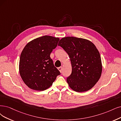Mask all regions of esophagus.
<instances>
[{
    "mask_svg": "<svg viewBox=\"0 0 121 121\" xmlns=\"http://www.w3.org/2000/svg\"><path fill=\"white\" fill-rule=\"evenodd\" d=\"M58 69L59 70V71L61 73L62 70V67H58Z\"/></svg>",
    "mask_w": 121,
    "mask_h": 121,
    "instance_id": "esophagus-1",
    "label": "esophagus"
}]
</instances>
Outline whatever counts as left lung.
<instances>
[{
    "label": "left lung",
    "instance_id": "1",
    "mask_svg": "<svg viewBox=\"0 0 121 121\" xmlns=\"http://www.w3.org/2000/svg\"><path fill=\"white\" fill-rule=\"evenodd\" d=\"M58 45L69 56L72 73L67 78L69 87L78 92L87 91L99 80L102 71L100 53L91 41L75 37L62 38Z\"/></svg>",
    "mask_w": 121,
    "mask_h": 121
}]
</instances>
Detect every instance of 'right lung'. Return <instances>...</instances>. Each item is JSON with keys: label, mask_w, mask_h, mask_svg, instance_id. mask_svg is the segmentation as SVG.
I'll use <instances>...</instances> for the list:
<instances>
[{"label": "right lung", "mask_w": 121, "mask_h": 121, "mask_svg": "<svg viewBox=\"0 0 121 121\" xmlns=\"http://www.w3.org/2000/svg\"><path fill=\"white\" fill-rule=\"evenodd\" d=\"M59 39L43 36L30 41L23 48L20 57L19 73L24 83L30 89L46 90L60 74L50 56Z\"/></svg>", "instance_id": "1"}]
</instances>
